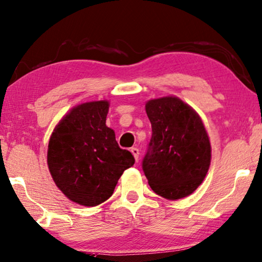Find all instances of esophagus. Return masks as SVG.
<instances>
[{
    "instance_id": "esophagus-1",
    "label": "esophagus",
    "mask_w": 262,
    "mask_h": 262,
    "mask_svg": "<svg viewBox=\"0 0 262 262\" xmlns=\"http://www.w3.org/2000/svg\"><path fill=\"white\" fill-rule=\"evenodd\" d=\"M131 153L134 154L136 161L138 162V160H139V149L136 148V147H132V148H131Z\"/></svg>"
}]
</instances>
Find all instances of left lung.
I'll use <instances>...</instances> for the list:
<instances>
[{
	"mask_svg": "<svg viewBox=\"0 0 262 262\" xmlns=\"http://www.w3.org/2000/svg\"><path fill=\"white\" fill-rule=\"evenodd\" d=\"M152 124L143 170L155 193L169 200L190 195L203 183L212 158L207 131L195 110L176 96L146 102Z\"/></svg>",
	"mask_w": 262,
	"mask_h": 262,
	"instance_id": "1",
	"label": "left lung"
}]
</instances>
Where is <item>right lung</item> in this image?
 <instances>
[{"label": "right lung", "mask_w": 262, "mask_h": 262, "mask_svg": "<svg viewBox=\"0 0 262 262\" xmlns=\"http://www.w3.org/2000/svg\"><path fill=\"white\" fill-rule=\"evenodd\" d=\"M107 100L73 107L50 136L47 163L55 184L76 204L93 207L112 196L124 170L135 164L105 125Z\"/></svg>", "instance_id": "right-lung-1"}]
</instances>
